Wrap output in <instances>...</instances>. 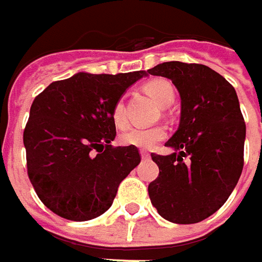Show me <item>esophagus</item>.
I'll use <instances>...</instances> for the list:
<instances>
[{
  "label": "esophagus",
  "mask_w": 262,
  "mask_h": 262,
  "mask_svg": "<svg viewBox=\"0 0 262 262\" xmlns=\"http://www.w3.org/2000/svg\"><path fill=\"white\" fill-rule=\"evenodd\" d=\"M140 155H141V159H144V160L150 159V153L146 151V150H140Z\"/></svg>",
  "instance_id": "esophagus-1"
}]
</instances>
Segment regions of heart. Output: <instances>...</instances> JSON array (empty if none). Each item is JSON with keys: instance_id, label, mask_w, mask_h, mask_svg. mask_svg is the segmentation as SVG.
<instances>
[{"instance_id": "obj_1", "label": "heart", "mask_w": 262, "mask_h": 262, "mask_svg": "<svg viewBox=\"0 0 262 262\" xmlns=\"http://www.w3.org/2000/svg\"><path fill=\"white\" fill-rule=\"evenodd\" d=\"M146 93L157 105L162 107L169 106L175 99V89L166 80H153L144 86ZM112 119L116 126L126 124L125 103L124 99H118L112 107ZM166 137L163 126H129L121 134V143L125 146H134L138 148H151Z\"/></svg>"}]
</instances>
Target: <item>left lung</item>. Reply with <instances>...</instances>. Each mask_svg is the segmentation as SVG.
<instances>
[{
    "label": "left lung",
    "mask_w": 262,
    "mask_h": 262,
    "mask_svg": "<svg viewBox=\"0 0 262 262\" xmlns=\"http://www.w3.org/2000/svg\"><path fill=\"white\" fill-rule=\"evenodd\" d=\"M147 73L172 80L181 96L179 126L165 144L173 153L151 155L160 172L148 195L163 219L198 223L226 203L242 173L247 126L236 92L201 64L170 61Z\"/></svg>",
    "instance_id": "8db88e82"
}]
</instances>
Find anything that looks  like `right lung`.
Listing matches in <instances>:
<instances>
[{"instance_id": "1", "label": "right lung", "mask_w": 262, "mask_h": 262, "mask_svg": "<svg viewBox=\"0 0 262 262\" xmlns=\"http://www.w3.org/2000/svg\"><path fill=\"white\" fill-rule=\"evenodd\" d=\"M146 76L77 73L36 96L23 134L27 175L51 211L86 222L112 206L119 184L141 162L137 147L111 144L112 107Z\"/></svg>"}]
</instances>
